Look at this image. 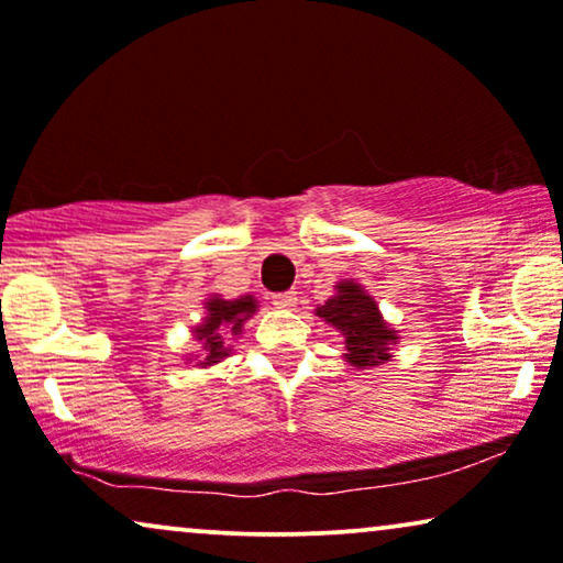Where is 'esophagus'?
<instances>
[{
    "label": "esophagus",
    "mask_w": 563,
    "mask_h": 563,
    "mask_svg": "<svg viewBox=\"0 0 563 563\" xmlns=\"http://www.w3.org/2000/svg\"><path fill=\"white\" fill-rule=\"evenodd\" d=\"M273 303L277 306V309H294L296 294H294V290H290V294H277V296H273Z\"/></svg>",
    "instance_id": "obj_1"
}]
</instances>
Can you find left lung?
I'll use <instances>...</instances> for the list:
<instances>
[{"instance_id":"obj_1","label":"left lung","mask_w":563,"mask_h":563,"mask_svg":"<svg viewBox=\"0 0 563 563\" xmlns=\"http://www.w3.org/2000/svg\"><path fill=\"white\" fill-rule=\"evenodd\" d=\"M334 290L338 294L327 298L324 306H317V317L343 334L347 364L355 368L387 364L397 332L384 322L374 298L353 280L338 283Z\"/></svg>"}]
</instances>
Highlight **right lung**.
<instances>
[{"label": "right lung", "mask_w": 563, "mask_h": 563, "mask_svg": "<svg viewBox=\"0 0 563 563\" xmlns=\"http://www.w3.org/2000/svg\"><path fill=\"white\" fill-rule=\"evenodd\" d=\"M205 309H208V317L202 319V324L195 327V340L202 347L197 355V364L202 368L218 364L220 358L231 353L229 340L241 334V327L257 311V298L241 296L225 301L220 296H210L205 301Z\"/></svg>", "instance_id": "obj_1"}]
</instances>
